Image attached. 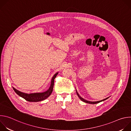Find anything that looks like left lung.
<instances>
[{
    "mask_svg": "<svg viewBox=\"0 0 131 131\" xmlns=\"http://www.w3.org/2000/svg\"><path fill=\"white\" fill-rule=\"evenodd\" d=\"M76 93H77V95H78V96L79 97V98L82 101H83V102H85V103H89V104H97V103H100V102H102V101H105L106 100H107V99H108L109 97H107L106 99H104V100H101V101H96V102H91V101H86V100H84V99H83L82 97H81L80 95H79V94H78V92H77V91L76 90Z\"/></svg>",
    "mask_w": 131,
    "mask_h": 131,
    "instance_id": "obj_1",
    "label": "left lung"
}]
</instances>
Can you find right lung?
<instances>
[{
  "label": "right lung",
  "mask_w": 131,
  "mask_h": 131,
  "mask_svg": "<svg viewBox=\"0 0 131 131\" xmlns=\"http://www.w3.org/2000/svg\"><path fill=\"white\" fill-rule=\"evenodd\" d=\"M58 73L59 72H57L55 74H54V75L53 76V77L51 79V84L49 89L44 92L34 93H30V94H27V93H25L18 91L13 87V89L18 95H19L20 96L24 99L27 101L31 102H37L43 101L46 99H47L52 93L53 89V86H54V79L58 75Z\"/></svg>",
  "instance_id": "obj_1"
}]
</instances>
